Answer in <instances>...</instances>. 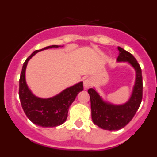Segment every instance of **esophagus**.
Returning <instances> with one entry per match:
<instances>
[{"instance_id":"34e87169","label":"esophagus","mask_w":157,"mask_h":157,"mask_svg":"<svg viewBox=\"0 0 157 157\" xmlns=\"http://www.w3.org/2000/svg\"><path fill=\"white\" fill-rule=\"evenodd\" d=\"M91 79L90 78H86V79L84 80V82H83V86H84V88L88 89L89 87L91 86Z\"/></svg>"}]
</instances>
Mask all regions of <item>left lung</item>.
<instances>
[{"instance_id":"8db88e82","label":"left lung","mask_w":157,"mask_h":157,"mask_svg":"<svg viewBox=\"0 0 157 157\" xmlns=\"http://www.w3.org/2000/svg\"><path fill=\"white\" fill-rule=\"evenodd\" d=\"M120 51L116 61L127 62L135 71V82L132 93L127 102L115 105L102 98L94 88L88 90L91 103V115L95 125L107 130H120L133 119L142 99V75L140 65L132 54L118 47Z\"/></svg>"}]
</instances>
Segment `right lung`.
Segmentation results:
<instances>
[{"mask_svg": "<svg viewBox=\"0 0 157 157\" xmlns=\"http://www.w3.org/2000/svg\"><path fill=\"white\" fill-rule=\"evenodd\" d=\"M58 47L63 46L50 45L34 51L23 63L19 78V95L22 108L32 123L42 127H54L63 124L67 118L69 107L78 94L83 90V82H79L52 98H41L34 95L29 89L26 82V68L29 60L40 51Z\"/></svg>", "mask_w": 157, "mask_h": 157, "instance_id": "obj_1", "label": "right lung"}]
</instances>
